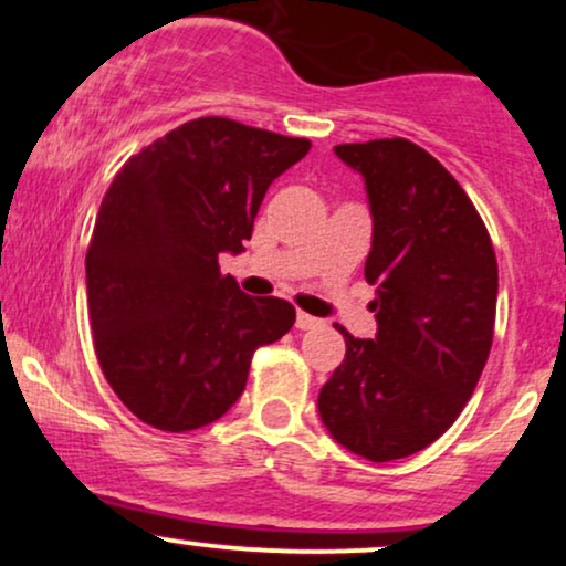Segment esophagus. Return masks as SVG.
I'll use <instances>...</instances> for the list:
<instances>
[{
	"instance_id": "1",
	"label": "esophagus",
	"mask_w": 566,
	"mask_h": 566,
	"mask_svg": "<svg viewBox=\"0 0 566 566\" xmlns=\"http://www.w3.org/2000/svg\"><path fill=\"white\" fill-rule=\"evenodd\" d=\"M295 327H297V329H316V327H322V319H316V316L303 314V311H297Z\"/></svg>"
}]
</instances>
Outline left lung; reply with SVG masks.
I'll return each mask as SVG.
<instances>
[{"instance_id": "1", "label": "left lung", "mask_w": 566, "mask_h": 566, "mask_svg": "<svg viewBox=\"0 0 566 566\" xmlns=\"http://www.w3.org/2000/svg\"><path fill=\"white\" fill-rule=\"evenodd\" d=\"M335 154L365 178L378 333L340 327L346 359L322 386L319 415L337 444L386 463L426 450L471 399L495 333L497 261L469 193L412 140Z\"/></svg>"}]
</instances>
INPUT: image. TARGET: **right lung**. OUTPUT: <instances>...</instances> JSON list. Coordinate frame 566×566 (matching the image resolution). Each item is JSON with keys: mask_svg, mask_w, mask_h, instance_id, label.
Here are the masks:
<instances>
[{"mask_svg": "<svg viewBox=\"0 0 566 566\" xmlns=\"http://www.w3.org/2000/svg\"><path fill=\"white\" fill-rule=\"evenodd\" d=\"M311 140L226 116L186 122L116 172L87 250V316L108 386L159 431L216 423L247 386L255 348L290 333L295 308L220 274L239 255L269 186Z\"/></svg>", "mask_w": 566, "mask_h": 566, "instance_id": "1", "label": "right lung"}]
</instances>
